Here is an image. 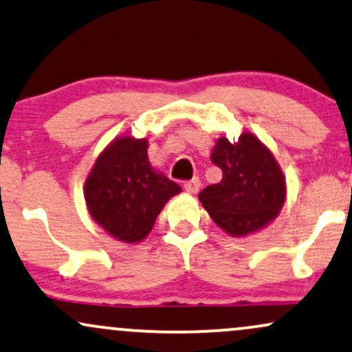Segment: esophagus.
<instances>
[{"label": "esophagus", "mask_w": 352, "mask_h": 352, "mask_svg": "<svg viewBox=\"0 0 352 352\" xmlns=\"http://www.w3.org/2000/svg\"><path fill=\"white\" fill-rule=\"evenodd\" d=\"M199 188H201L199 177H192L191 181H186L184 183V191L189 194H196L197 191H199Z\"/></svg>", "instance_id": "obj_1"}]
</instances>
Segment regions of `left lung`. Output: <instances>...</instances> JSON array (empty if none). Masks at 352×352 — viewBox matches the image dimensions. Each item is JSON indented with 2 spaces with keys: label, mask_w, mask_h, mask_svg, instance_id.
<instances>
[{
  "label": "left lung",
  "mask_w": 352,
  "mask_h": 352,
  "mask_svg": "<svg viewBox=\"0 0 352 352\" xmlns=\"http://www.w3.org/2000/svg\"><path fill=\"white\" fill-rule=\"evenodd\" d=\"M210 161L222 169V179L202 189L199 201L222 230L243 237L278 216L287 197L285 176L257 136L242 133L235 143L222 136Z\"/></svg>",
  "instance_id": "left-lung-1"
}]
</instances>
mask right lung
<instances>
[{
    "label": "right lung",
    "mask_w": 352,
    "mask_h": 352,
    "mask_svg": "<svg viewBox=\"0 0 352 352\" xmlns=\"http://www.w3.org/2000/svg\"><path fill=\"white\" fill-rule=\"evenodd\" d=\"M177 192L179 184L151 168L148 140L131 136L113 140L100 153L84 188L90 217L126 243L143 241Z\"/></svg>",
    "instance_id": "add662e5"
}]
</instances>
